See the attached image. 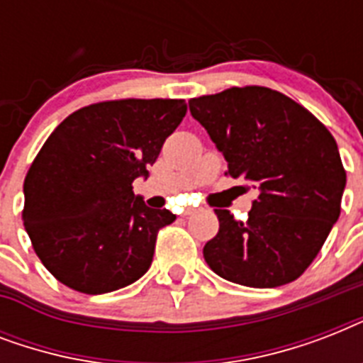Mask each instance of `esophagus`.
<instances>
[{
    "label": "esophagus",
    "mask_w": 363,
    "mask_h": 363,
    "mask_svg": "<svg viewBox=\"0 0 363 363\" xmlns=\"http://www.w3.org/2000/svg\"><path fill=\"white\" fill-rule=\"evenodd\" d=\"M198 207H186V209H184V216H190V215H194V213H198Z\"/></svg>",
    "instance_id": "esophagus-1"
}]
</instances>
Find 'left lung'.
<instances>
[{
	"instance_id": "1",
	"label": "left lung",
	"mask_w": 363,
	"mask_h": 363,
	"mask_svg": "<svg viewBox=\"0 0 363 363\" xmlns=\"http://www.w3.org/2000/svg\"><path fill=\"white\" fill-rule=\"evenodd\" d=\"M233 179L258 190L245 222L215 209L220 228L203 247L216 275L250 288L296 281L341 213L347 173L316 116L271 88H230L188 101Z\"/></svg>"
}]
</instances>
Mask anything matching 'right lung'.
<instances>
[{
  "mask_svg": "<svg viewBox=\"0 0 363 363\" xmlns=\"http://www.w3.org/2000/svg\"><path fill=\"white\" fill-rule=\"evenodd\" d=\"M186 115L184 99L88 105L50 133L24 181V228L43 265L82 294L141 279L160 228L177 216L150 209L131 182L147 179Z\"/></svg>",
  "mask_w": 363,
  "mask_h": 363,
  "instance_id": "right-lung-1",
  "label": "right lung"
}]
</instances>
